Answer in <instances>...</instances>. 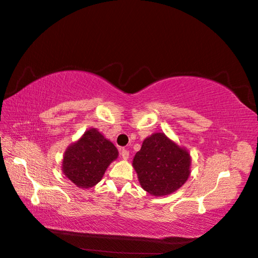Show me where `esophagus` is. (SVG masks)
Instances as JSON below:
<instances>
[{"mask_svg": "<svg viewBox=\"0 0 258 258\" xmlns=\"http://www.w3.org/2000/svg\"><path fill=\"white\" fill-rule=\"evenodd\" d=\"M120 155H122V157L124 158V160H127L128 156H130V152L127 150L123 149V150H120Z\"/></svg>", "mask_w": 258, "mask_h": 258, "instance_id": "esophagus-1", "label": "esophagus"}]
</instances>
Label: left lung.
I'll return each mask as SVG.
<instances>
[{
  "label": "left lung",
  "mask_w": 258,
  "mask_h": 258,
  "mask_svg": "<svg viewBox=\"0 0 258 258\" xmlns=\"http://www.w3.org/2000/svg\"><path fill=\"white\" fill-rule=\"evenodd\" d=\"M133 166L147 193L164 196L178 189L189 176L190 157L165 134L156 133L144 140Z\"/></svg>",
  "instance_id": "obj_1"
}]
</instances>
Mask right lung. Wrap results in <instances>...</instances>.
<instances>
[{"instance_id": "right-lung-1", "label": "right lung", "mask_w": 258, "mask_h": 258, "mask_svg": "<svg viewBox=\"0 0 258 258\" xmlns=\"http://www.w3.org/2000/svg\"><path fill=\"white\" fill-rule=\"evenodd\" d=\"M118 156L116 147L95 128L69 146L64 154L62 169L70 180L82 188H89L102 179L104 173Z\"/></svg>"}]
</instances>
